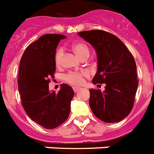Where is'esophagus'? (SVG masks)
I'll list each match as a JSON object with an SVG mask.
<instances>
[{
	"mask_svg": "<svg viewBox=\"0 0 154 154\" xmlns=\"http://www.w3.org/2000/svg\"><path fill=\"white\" fill-rule=\"evenodd\" d=\"M73 91H74L75 93H77L79 91H80V88H79V87H73Z\"/></svg>",
	"mask_w": 154,
	"mask_h": 154,
	"instance_id": "esophagus-1",
	"label": "esophagus"
}]
</instances>
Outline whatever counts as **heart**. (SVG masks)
<instances>
[{
    "label": "heart",
    "instance_id": "heart-1",
    "mask_svg": "<svg viewBox=\"0 0 154 154\" xmlns=\"http://www.w3.org/2000/svg\"><path fill=\"white\" fill-rule=\"evenodd\" d=\"M72 49L81 59H86L90 56V48L83 42H76L72 45ZM63 51L61 48L57 49L54 54V63L57 68L61 65ZM90 76V72L86 70L79 72H69L63 75L65 82L73 86H81L83 84L85 79Z\"/></svg>",
    "mask_w": 154,
    "mask_h": 154
}]
</instances>
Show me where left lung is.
<instances>
[{
    "label": "left lung",
    "instance_id": "8db88e82",
    "mask_svg": "<svg viewBox=\"0 0 154 154\" xmlns=\"http://www.w3.org/2000/svg\"><path fill=\"white\" fill-rule=\"evenodd\" d=\"M78 34L97 51V72L92 82L105 84L103 92L90 90L89 104L93 113L105 123L121 121L131 111L138 86L134 57L124 42L111 33L93 30Z\"/></svg>",
    "mask_w": 154,
    "mask_h": 154
}]
</instances>
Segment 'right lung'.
Wrapping results in <instances>:
<instances>
[{"mask_svg": "<svg viewBox=\"0 0 154 154\" xmlns=\"http://www.w3.org/2000/svg\"><path fill=\"white\" fill-rule=\"evenodd\" d=\"M63 34H47L26 47L20 63L18 88L23 108L29 117L45 129L62 124L70 114L74 91L63 83L58 93L49 91L54 78V54Z\"/></svg>", "mask_w": 154, "mask_h": 154, "instance_id": "1", "label": "right lung"}]
</instances>
